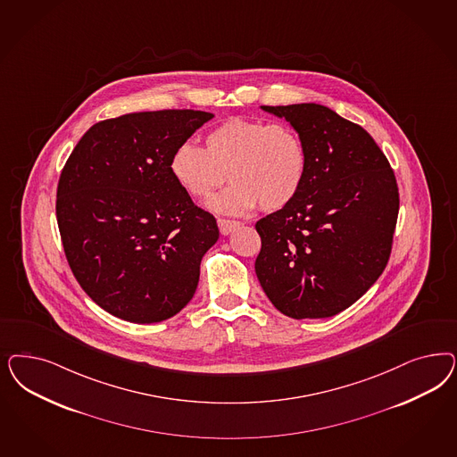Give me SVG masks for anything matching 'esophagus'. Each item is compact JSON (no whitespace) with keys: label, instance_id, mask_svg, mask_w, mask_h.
<instances>
[{"label":"esophagus","instance_id":"1","mask_svg":"<svg viewBox=\"0 0 457 457\" xmlns=\"http://www.w3.org/2000/svg\"><path fill=\"white\" fill-rule=\"evenodd\" d=\"M219 228H220L221 236H228L234 228H237L240 225V221L237 220H227V219H219Z\"/></svg>","mask_w":457,"mask_h":457}]
</instances>
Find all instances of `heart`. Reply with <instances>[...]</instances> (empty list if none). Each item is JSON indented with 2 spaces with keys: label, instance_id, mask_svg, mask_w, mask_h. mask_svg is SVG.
Listing matches in <instances>:
<instances>
[{
  "label": "heart",
  "instance_id": "b5f03b06",
  "mask_svg": "<svg viewBox=\"0 0 457 457\" xmlns=\"http://www.w3.org/2000/svg\"><path fill=\"white\" fill-rule=\"evenodd\" d=\"M171 175L193 198L205 200L234 181L208 206L225 215H244L257 205L274 212L289 205L308 171L301 136L287 124L261 119H227L205 136V149L183 143L170 162Z\"/></svg>",
  "mask_w": 457,
  "mask_h": 457
}]
</instances>
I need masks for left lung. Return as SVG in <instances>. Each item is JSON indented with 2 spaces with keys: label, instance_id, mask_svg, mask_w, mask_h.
<instances>
[{
  "label": "left lung",
  "instance_id": "obj_1",
  "mask_svg": "<svg viewBox=\"0 0 457 457\" xmlns=\"http://www.w3.org/2000/svg\"><path fill=\"white\" fill-rule=\"evenodd\" d=\"M286 119L308 153L289 205L255 223V274L265 295L295 320L350 308L380 278L398 215L395 175L361 126L321 104L261 105Z\"/></svg>",
  "mask_w": 457,
  "mask_h": 457
}]
</instances>
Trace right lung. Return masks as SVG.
Listing matches in <instances>:
<instances>
[{
	"instance_id": "add662e5",
	"label": "right lung",
	"mask_w": 457,
	"mask_h": 457,
	"mask_svg": "<svg viewBox=\"0 0 457 457\" xmlns=\"http://www.w3.org/2000/svg\"><path fill=\"white\" fill-rule=\"evenodd\" d=\"M212 118L185 109L107 119L62 170L57 221L67 261L88 297L116 318L160 323L196 291L219 227L178 185L170 162Z\"/></svg>"
}]
</instances>
